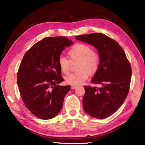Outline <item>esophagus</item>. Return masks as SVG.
Wrapping results in <instances>:
<instances>
[{"label":"esophagus","instance_id":"34e87169","mask_svg":"<svg viewBox=\"0 0 145 145\" xmlns=\"http://www.w3.org/2000/svg\"><path fill=\"white\" fill-rule=\"evenodd\" d=\"M77 86H76V85H72V86H71V89H75L76 88H77Z\"/></svg>","mask_w":145,"mask_h":145}]
</instances>
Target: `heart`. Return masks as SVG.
I'll list each match as a JSON object with an SVG mask.
<instances>
[{"instance_id": "b5f03b06", "label": "heart", "mask_w": 145, "mask_h": 145, "mask_svg": "<svg viewBox=\"0 0 145 145\" xmlns=\"http://www.w3.org/2000/svg\"><path fill=\"white\" fill-rule=\"evenodd\" d=\"M70 60L65 56L59 58L58 63L60 71L65 75L70 72L71 63H78L77 72L65 78L68 84L78 85L88 78L89 75H94L97 71L100 65V56L92 48L84 43H77L68 51Z\"/></svg>"}]
</instances>
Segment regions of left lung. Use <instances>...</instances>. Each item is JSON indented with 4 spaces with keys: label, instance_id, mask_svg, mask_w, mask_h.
Instances as JSON below:
<instances>
[{
    "label": "left lung",
    "instance_id": "obj_1",
    "mask_svg": "<svg viewBox=\"0 0 145 145\" xmlns=\"http://www.w3.org/2000/svg\"><path fill=\"white\" fill-rule=\"evenodd\" d=\"M78 40L94 46L100 56V65L91 83L101 87L85 86L83 108L96 118H104L116 112L128 95L131 68L123 48L102 33L76 36Z\"/></svg>",
    "mask_w": 145,
    "mask_h": 145
}]
</instances>
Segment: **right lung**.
Wrapping results in <instances>:
<instances>
[{"mask_svg":"<svg viewBox=\"0 0 145 145\" xmlns=\"http://www.w3.org/2000/svg\"><path fill=\"white\" fill-rule=\"evenodd\" d=\"M73 42L67 37H46L24 55L17 72V85L25 106L33 114L48 120L58 114L71 86L63 81L58 60Z\"/></svg>","mask_w":145,"mask_h":145,"instance_id":"obj_1","label":"right lung"}]
</instances>
